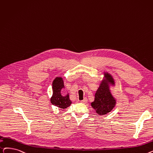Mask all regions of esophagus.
I'll return each mask as SVG.
<instances>
[{
    "instance_id": "34e87169",
    "label": "esophagus",
    "mask_w": 153,
    "mask_h": 153,
    "mask_svg": "<svg viewBox=\"0 0 153 153\" xmlns=\"http://www.w3.org/2000/svg\"><path fill=\"white\" fill-rule=\"evenodd\" d=\"M88 99L87 98H84L82 101H81V103H83V104H86L88 102Z\"/></svg>"
}]
</instances>
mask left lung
<instances>
[{
    "instance_id": "left-lung-1",
    "label": "left lung",
    "mask_w": 153,
    "mask_h": 153,
    "mask_svg": "<svg viewBox=\"0 0 153 153\" xmlns=\"http://www.w3.org/2000/svg\"><path fill=\"white\" fill-rule=\"evenodd\" d=\"M103 75L102 80L95 93L94 100L91 102L92 108L100 116L109 113L117 103V99L111 91L116 85L114 79L108 72H103Z\"/></svg>"
}]
</instances>
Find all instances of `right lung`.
<instances>
[{
    "mask_svg": "<svg viewBox=\"0 0 153 153\" xmlns=\"http://www.w3.org/2000/svg\"><path fill=\"white\" fill-rule=\"evenodd\" d=\"M65 88L63 78L61 76L56 77L52 81V96L51 98V102L61 109H66L72 103L68 92L65 95H62V90Z\"/></svg>",
    "mask_w": 153,
    "mask_h": 153,
    "instance_id": "add662e5",
    "label": "right lung"
}]
</instances>
